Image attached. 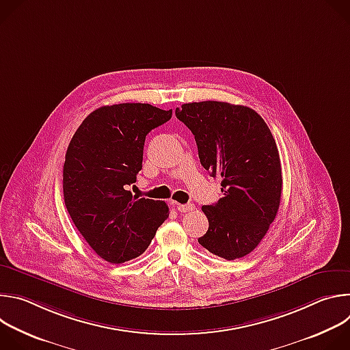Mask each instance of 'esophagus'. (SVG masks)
Returning a JSON list of instances; mask_svg holds the SVG:
<instances>
[{"label":"esophagus","mask_w":350,"mask_h":350,"mask_svg":"<svg viewBox=\"0 0 350 350\" xmlns=\"http://www.w3.org/2000/svg\"><path fill=\"white\" fill-rule=\"evenodd\" d=\"M177 206V211L181 212V213H187V212H191L195 209V206L192 204H187V205H181V204H176Z\"/></svg>","instance_id":"34e87169"}]
</instances>
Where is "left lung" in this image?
<instances>
[{
	"mask_svg": "<svg viewBox=\"0 0 350 350\" xmlns=\"http://www.w3.org/2000/svg\"><path fill=\"white\" fill-rule=\"evenodd\" d=\"M176 116L195 135L201 165L221 178L223 198L202 206L209 228L198 242L226 260L243 258L280 208L282 174L273 134L254 109L228 103L184 104Z\"/></svg>",
	"mask_w": 350,
	"mask_h": 350,
	"instance_id": "1",
	"label": "left lung"
}]
</instances>
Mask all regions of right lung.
Here are the masks:
<instances>
[{"label": "right lung", "mask_w": 350, "mask_h": 350, "mask_svg": "<svg viewBox=\"0 0 350 350\" xmlns=\"http://www.w3.org/2000/svg\"><path fill=\"white\" fill-rule=\"evenodd\" d=\"M172 118L149 104L107 105L76 130L64 165V198L73 224L94 252L124 263L151 243L169 217L163 201L127 191L142 169L146 134Z\"/></svg>", "instance_id": "obj_1"}]
</instances>
